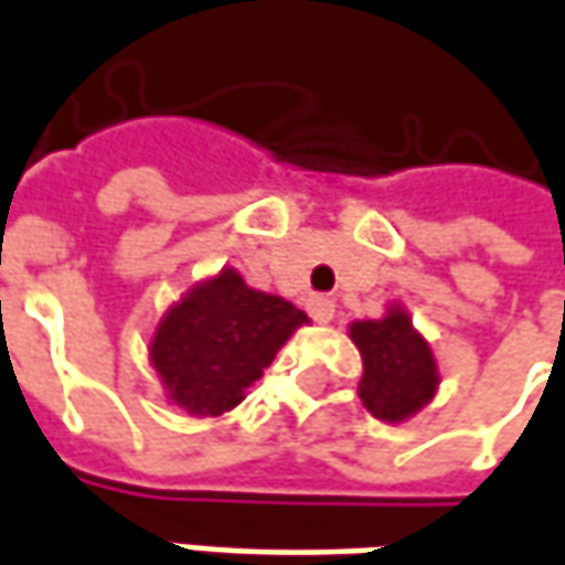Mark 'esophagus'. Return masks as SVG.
Here are the masks:
<instances>
[{
  "label": "esophagus",
  "instance_id": "1",
  "mask_svg": "<svg viewBox=\"0 0 565 565\" xmlns=\"http://www.w3.org/2000/svg\"><path fill=\"white\" fill-rule=\"evenodd\" d=\"M307 313L313 317V322H329L334 317V301L332 298H326V295H313V298L307 301Z\"/></svg>",
  "mask_w": 565,
  "mask_h": 565
}]
</instances>
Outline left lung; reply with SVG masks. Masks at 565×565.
<instances>
[{"mask_svg": "<svg viewBox=\"0 0 565 565\" xmlns=\"http://www.w3.org/2000/svg\"><path fill=\"white\" fill-rule=\"evenodd\" d=\"M350 341L363 356L360 399L375 418L399 424L434 399L437 360L403 307H391L381 320L350 322Z\"/></svg>", "mask_w": 565, "mask_h": 565, "instance_id": "left-lung-1", "label": "left lung"}]
</instances>
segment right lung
I'll return each instance as SVG.
<instances>
[{
	"label": "right lung",
	"instance_id": "obj_1",
	"mask_svg": "<svg viewBox=\"0 0 565 565\" xmlns=\"http://www.w3.org/2000/svg\"><path fill=\"white\" fill-rule=\"evenodd\" d=\"M307 313L245 286L233 267L202 279L166 310L150 341V363L174 406L215 418L239 406Z\"/></svg>",
	"mask_w": 565,
	"mask_h": 565
}]
</instances>
